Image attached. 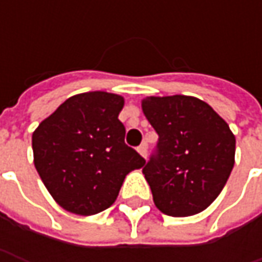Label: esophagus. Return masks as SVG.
Here are the masks:
<instances>
[{
  "mask_svg": "<svg viewBox=\"0 0 262 262\" xmlns=\"http://www.w3.org/2000/svg\"><path fill=\"white\" fill-rule=\"evenodd\" d=\"M137 150H138V153H140L141 156L146 159V157H147V146H146V144H141V146L138 147Z\"/></svg>",
  "mask_w": 262,
  "mask_h": 262,
  "instance_id": "obj_1",
  "label": "esophagus"
}]
</instances>
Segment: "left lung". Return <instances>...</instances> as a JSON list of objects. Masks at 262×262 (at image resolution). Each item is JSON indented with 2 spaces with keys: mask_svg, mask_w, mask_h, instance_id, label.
I'll use <instances>...</instances> for the list:
<instances>
[{
  "mask_svg": "<svg viewBox=\"0 0 262 262\" xmlns=\"http://www.w3.org/2000/svg\"><path fill=\"white\" fill-rule=\"evenodd\" d=\"M141 107L159 134L157 155L143 169L155 206L172 217L201 213L222 192L233 169V133L194 96H147Z\"/></svg>",
  "mask_w": 262,
  "mask_h": 262,
  "instance_id": "left-lung-1",
  "label": "left lung"
}]
</instances>
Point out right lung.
<instances>
[{
  "label": "right lung",
  "mask_w": 262,
  "mask_h": 262,
  "mask_svg": "<svg viewBox=\"0 0 262 262\" xmlns=\"http://www.w3.org/2000/svg\"><path fill=\"white\" fill-rule=\"evenodd\" d=\"M124 97L87 92L68 97L33 131L37 173L58 206L93 216L115 203L125 176L146 160L125 144L118 119Z\"/></svg>",
  "instance_id": "add662e5"
}]
</instances>
